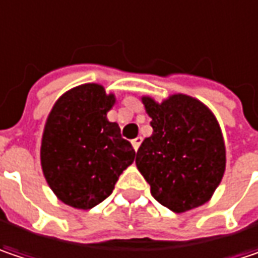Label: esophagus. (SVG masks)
<instances>
[{"mask_svg": "<svg viewBox=\"0 0 258 258\" xmlns=\"http://www.w3.org/2000/svg\"><path fill=\"white\" fill-rule=\"evenodd\" d=\"M141 142H142V138H141V137H137L135 139H132V145H134L135 151H138L139 150V145H141Z\"/></svg>", "mask_w": 258, "mask_h": 258, "instance_id": "obj_1", "label": "esophagus"}]
</instances>
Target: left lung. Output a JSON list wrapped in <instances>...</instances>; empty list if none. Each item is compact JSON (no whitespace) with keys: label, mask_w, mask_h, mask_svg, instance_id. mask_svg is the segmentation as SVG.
I'll list each match as a JSON object with an SVG mask.
<instances>
[{"label":"left lung","mask_w":258,"mask_h":258,"mask_svg":"<svg viewBox=\"0 0 258 258\" xmlns=\"http://www.w3.org/2000/svg\"><path fill=\"white\" fill-rule=\"evenodd\" d=\"M153 135L137 153V167L157 201L175 213L197 209L212 200L226 169V148L213 111L186 94L157 102L142 95Z\"/></svg>","instance_id":"1"}]
</instances>
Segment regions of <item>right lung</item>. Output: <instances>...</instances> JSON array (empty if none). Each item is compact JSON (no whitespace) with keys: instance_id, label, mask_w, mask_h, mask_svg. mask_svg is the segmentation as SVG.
I'll list each match as a JSON object with an SVG mask.
<instances>
[{"instance_id":"add662e5","label":"right lung","mask_w":258,"mask_h":258,"mask_svg":"<svg viewBox=\"0 0 258 258\" xmlns=\"http://www.w3.org/2000/svg\"><path fill=\"white\" fill-rule=\"evenodd\" d=\"M116 95L100 83L75 86L54 102L41 139V167L48 186L67 206L89 210L113 192L135 160L131 142L107 119Z\"/></svg>"}]
</instances>
